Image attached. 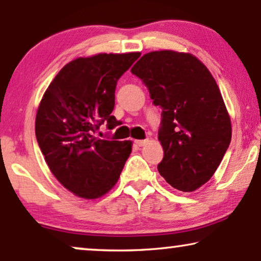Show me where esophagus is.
<instances>
[{"label": "esophagus", "mask_w": 261, "mask_h": 261, "mask_svg": "<svg viewBox=\"0 0 261 261\" xmlns=\"http://www.w3.org/2000/svg\"><path fill=\"white\" fill-rule=\"evenodd\" d=\"M136 144L138 146H144L147 144V140H136Z\"/></svg>", "instance_id": "34e87169"}]
</instances>
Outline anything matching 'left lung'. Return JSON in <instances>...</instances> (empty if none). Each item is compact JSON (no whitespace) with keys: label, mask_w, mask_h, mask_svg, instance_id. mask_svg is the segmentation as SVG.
Returning <instances> with one entry per match:
<instances>
[{"label":"left lung","mask_w":261,"mask_h":261,"mask_svg":"<svg viewBox=\"0 0 261 261\" xmlns=\"http://www.w3.org/2000/svg\"><path fill=\"white\" fill-rule=\"evenodd\" d=\"M130 71L162 108L159 140L165 151L160 174L173 188L192 192L219 167L230 145V115L207 66L191 53L155 50Z\"/></svg>","instance_id":"1"}]
</instances>
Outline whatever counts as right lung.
Returning <instances> with one entry per match:
<instances>
[{
    "label": "right lung",
    "instance_id": "right-lung-1",
    "mask_svg": "<svg viewBox=\"0 0 261 261\" xmlns=\"http://www.w3.org/2000/svg\"><path fill=\"white\" fill-rule=\"evenodd\" d=\"M139 52L80 57L58 72L38 105L35 133L48 168L75 196L95 199L118 181L132 152L130 140H102L99 125L111 115L118 79Z\"/></svg>",
    "mask_w": 261,
    "mask_h": 261
}]
</instances>
